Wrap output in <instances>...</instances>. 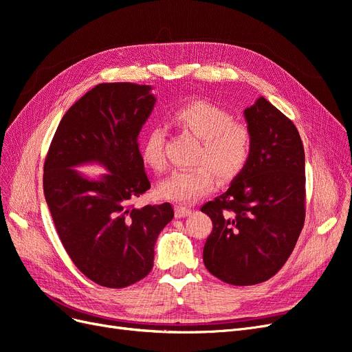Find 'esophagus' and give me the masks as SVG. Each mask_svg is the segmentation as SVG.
Here are the masks:
<instances>
[{
    "label": "esophagus",
    "mask_w": 352,
    "mask_h": 352,
    "mask_svg": "<svg viewBox=\"0 0 352 352\" xmlns=\"http://www.w3.org/2000/svg\"><path fill=\"white\" fill-rule=\"evenodd\" d=\"M176 217H185V216H189L190 214V208H188V207H184V206H176Z\"/></svg>",
    "instance_id": "1"
}]
</instances>
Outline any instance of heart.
I'll return each mask as SVG.
<instances>
[{"mask_svg": "<svg viewBox=\"0 0 352 352\" xmlns=\"http://www.w3.org/2000/svg\"><path fill=\"white\" fill-rule=\"evenodd\" d=\"M172 123L198 138L199 145L192 157L197 166L175 170L160 184L158 194L163 198L192 202L216 188V176L220 182H232L248 166L252 135L228 110L208 101H192L173 113ZM164 138L163 129L153 127L142 146L145 163L158 172L166 168Z\"/></svg>", "mask_w": 352, "mask_h": 352, "instance_id": "heart-1", "label": "heart"}]
</instances>
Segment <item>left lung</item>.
I'll return each mask as SVG.
<instances>
[{
	"label": "left lung",
	"mask_w": 352,
	"mask_h": 352,
	"mask_svg": "<svg viewBox=\"0 0 352 352\" xmlns=\"http://www.w3.org/2000/svg\"><path fill=\"white\" fill-rule=\"evenodd\" d=\"M243 114L252 135L250 163L225 194L201 207L212 221L206 267L236 286L278 273L305 220V154L295 124L263 97Z\"/></svg>",
	"instance_id": "8db88e82"
}]
</instances>
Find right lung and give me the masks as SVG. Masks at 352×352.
<instances>
[{"mask_svg": "<svg viewBox=\"0 0 352 352\" xmlns=\"http://www.w3.org/2000/svg\"><path fill=\"white\" fill-rule=\"evenodd\" d=\"M150 91L127 82L97 85L63 116L44 163V194L63 247L88 279L113 289L151 272L155 241L175 216L168 202L133 204L151 188L138 146L155 104ZM89 161L111 173L89 181L71 168Z\"/></svg>", "mask_w": 352, "mask_h": 352, "instance_id": "add662e5", "label": "right lung"}]
</instances>
